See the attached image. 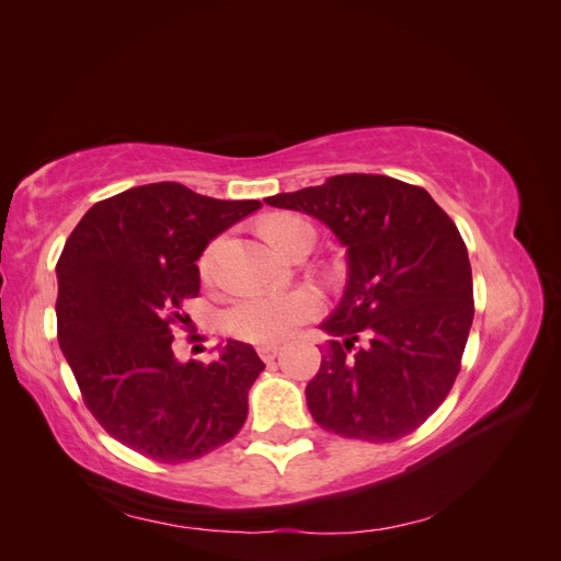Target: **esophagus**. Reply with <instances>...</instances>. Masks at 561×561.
<instances>
[{
    "label": "esophagus",
    "instance_id": "34e87169",
    "mask_svg": "<svg viewBox=\"0 0 561 561\" xmlns=\"http://www.w3.org/2000/svg\"><path fill=\"white\" fill-rule=\"evenodd\" d=\"M278 351H280V346H276V344H262V346H257V353H260V358L264 363H274Z\"/></svg>",
    "mask_w": 561,
    "mask_h": 561
}]
</instances>
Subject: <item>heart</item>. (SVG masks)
<instances>
[{"label": "heart", "mask_w": 561, "mask_h": 561, "mask_svg": "<svg viewBox=\"0 0 561 561\" xmlns=\"http://www.w3.org/2000/svg\"><path fill=\"white\" fill-rule=\"evenodd\" d=\"M262 233L283 254H293L299 248L309 250L316 239L307 219L293 213L268 217L262 225ZM217 250L219 243L213 241L198 257V276L206 283L215 278ZM320 295L313 287H295L287 293H252L236 299L225 311V328L236 339L250 344H276L311 320L320 311Z\"/></svg>", "instance_id": "obj_1"}]
</instances>
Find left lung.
I'll return each instance as SVG.
<instances>
[{
  "instance_id": "1",
  "label": "left lung",
  "mask_w": 561,
  "mask_h": 561,
  "mask_svg": "<svg viewBox=\"0 0 561 561\" xmlns=\"http://www.w3.org/2000/svg\"><path fill=\"white\" fill-rule=\"evenodd\" d=\"M325 222L348 254L332 342L307 386L320 428L365 443L414 433L461 371L472 271L454 219L416 184L348 173L264 198Z\"/></svg>"
}]
</instances>
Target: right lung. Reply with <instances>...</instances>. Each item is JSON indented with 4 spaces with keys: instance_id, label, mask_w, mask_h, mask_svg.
<instances>
[{
    "instance_id": "1",
    "label": "right lung",
    "mask_w": 561,
    "mask_h": 561,
    "mask_svg": "<svg viewBox=\"0 0 561 561\" xmlns=\"http://www.w3.org/2000/svg\"><path fill=\"white\" fill-rule=\"evenodd\" d=\"M262 206L219 201L178 182L133 186L98 201L65 241L58 344L83 404L114 439L161 463H186L236 437L264 363L229 342L219 360L180 363L175 330L192 332L196 260L215 236Z\"/></svg>"
}]
</instances>
